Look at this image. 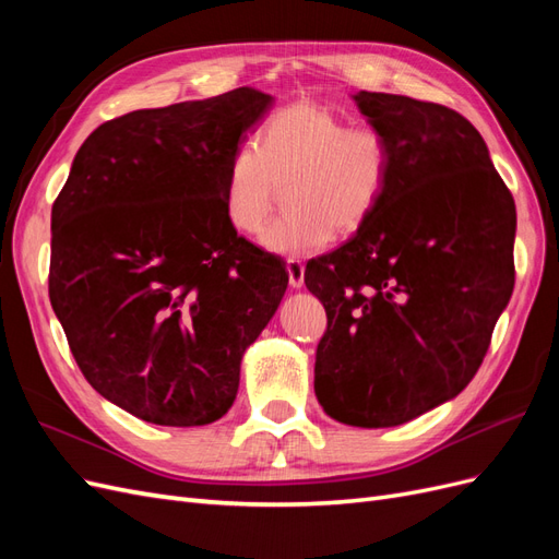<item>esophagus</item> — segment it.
<instances>
[{
  "instance_id": "esophagus-1",
  "label": "esophagus",
  "mask_w": 559,
  "mask_h": 559,
  "mask_svg": "<svg viewBox=\"0 0 559 559\" xmlns=\"http://www.w3.org/2000/svg\"><path fill=\"white\" fill-rule=\"evenodd\" d=\"M286 270H289V284L294 289H300L306 284V265H302L298 259L286 261Z\"/></svg>"
}]
</instances>
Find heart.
Here are the masks:
<instances>
[{
    "label": "heart",
    "mask_w": 559,
    "mask_h": 559,
    "mask_svg": "<svg viewBox=\"0 0 559 559\" xmlns=\"http://www.w3.org/2000/svg\"><path fill=\"white\" fill-rule=\"evenodd\" d=\"M394 173V148L378 128H349L314 103L282 107L267 118L259 144L242 142L224 177V214L240 233H257L284 183V214L261 235L277 257H308L333 233H357L382 202Z\"/></svg>",
    "instance_id": "b5f03b06"
}]
</instances>
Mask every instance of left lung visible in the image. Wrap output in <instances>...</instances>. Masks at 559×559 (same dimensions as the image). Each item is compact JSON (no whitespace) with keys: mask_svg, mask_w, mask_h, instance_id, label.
I'll list each match as a JSON object with an SVG mask.
<instances>
[{"mask_svg":"<svg viewBox=\"0 0 559 559\" xmlns=\"http://www.w3.org/2000/svg\"><path fill=\"white\" fill-rule=\"evenodd\" d=\"M394 148L376 214L308 261L329 326L314 394L343 425L396 427L454 399L478 373L515 265V202L480 132L443 105L352 95Z\"/></svg>","mask_w":559,"mask_h":559,"instance_id":"obj_1","label":"left lung"}]
</instances>
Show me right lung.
I'll return each instance as SVG.
<instances>
[{
	"mask_svg": "<svg viewBox=\"0 0 559 559\" xmlns=\"http://www.w3.org/2000/svg\"><path fill=\"white\" fill-rule=\"evenodd\" d=\"M273 97L235 88L111 118L81 144L50 212L48 296L83 378L163 427H202L238 394L286 265L238 235L224 177Z\"/></svg>",
	"mask_w": 559,
	"mask_h": 559,
	"instance_id": "right-lung-1",
	"label": "right lung"
}]
</instances>
